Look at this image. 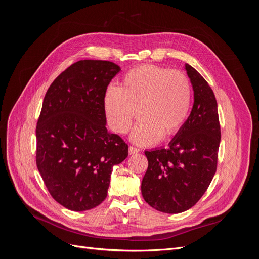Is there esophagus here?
Wrapping results in <instances>:
<instances>
[{
    "label": "esophagus",
    "instance_id": "34e87169",
    "mask_svg": "<svg viewBox=\"0 0 259 259\" xmlns=\"http://www.w3.org/2000/svg\"><path fill=\"white\" fill-rule=\"evenodd\" d=\"M138 152H139V149H138V148L130 146V148H128V153H130V154H136V153H138Z\"/></svg>",
    "mask_w": 259,
    "mask_h": 259
}]
</instances>
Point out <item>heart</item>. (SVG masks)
<instances>
[{
	"instance_id": "b5f03b06",
	"label": "heart",
	"mask_w": 259,
	"mask_h": 259,
	"mask_svg": "<svg viewBox=\"0 0 259 259\" xmlns=\"http://www.w3.org/2000/svg\"><path fill=\"white\" fill-rule=\"evenodd\" d=\"M192 89L180 71L154 65L139 66L123 76L120 88L105 94V110L113 131L125 134L136 119H142L132 134L134 143L148 146L182 128L190 111Z\"/></svg>"
}]
</instances>
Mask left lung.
Masks as SVG:
<instances>
[{"label":"left lung","mask_w":259,"mask_h":259,"mask_svg":"<svg viewBox=\"0 0 259 259\" xmlns=\"http://www.w3.org/2000/svg\"><path fill=\"white\" fill-rule=\"evenodd\" d=\"M194 103L190 115L167 148L145 151L148 168L142 194L151 207L178 214L189 209L205 193L216 167L221 125L213 90L197 70L186 64Z\"/></svg>","instance_id":"obj_1"}]
</instances>
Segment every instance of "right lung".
Returning a JSON list of instances; mask_svg holds the SVG:
<instances>
[{
	"label": "right lung",
	"mask_w": 259,
	"mask_h": 259,
	"mask_svg": "<svg viewBox=\"0 0 259 259\" xmlns=\"http://www.w3.org/2000/svg\"><path fill=\"white\" fill-rule=\"evenodd\" d=\"M121 68L107 60L75 62L51 84L36 125V166L55 201L82 211L108 193L112 167L128 146L107 131L105 94Z\"/></svg>",
	"instance_id": "1"
}]
</instances>
